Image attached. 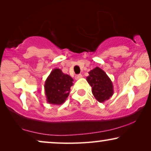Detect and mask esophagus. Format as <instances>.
<instances>
[{
	"label": "esophagus",
	"instance_id": "1",
	"mask_svg": "<svg viewBox=\"0 0 151 151\" xmlns=\"http://www.w3.org/2000/svg\"><path fill=\"white\" fill-rule=\"evenodd\" d=\"M82 78V75H81V74H78V75L76 76V77H75L76 80H79V79H80V78Z\"/></svg>",
	"mask_w": 151,
	"mask_h": 151
}]
</instances>
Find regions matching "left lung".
I'll return each mask as SVG.
<instances>
[{"label":"left lung","mask_w":151,"mask_h":151,"mask_svg":"<svg viewBox=\"0 0 151 151\" xmlns=\"http://www.w3.org/2000/svg\"><path fill=\"white\" fill-rule=\"evenodd\" d=\"M86 77L88 83L92 87V93L99 102H104L113 95V85L106 73L97 67L88 72Z\"/></svg>","instance_id":"8db88e82"}]
</instances>
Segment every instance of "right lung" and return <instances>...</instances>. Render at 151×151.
<instances>
[{
  "instance_id": "1",
  "label": "right lung",
  "mask_w": 151,
  "mask_h": 151,
  "mask_svg": "<svg viewBox=\"0 0 151 151\" xmlns=\"http://www.w3.org/2000/svg\"><path fill=\"white\" fill-rule=\"evenodd\" d=\"M73 82V78L64 73L61 69H53L45 82L47 102L51 104H63L69 96Z\"/></svg>"
}]
</instances>
